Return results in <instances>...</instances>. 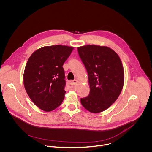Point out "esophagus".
Returning <instances> with one entry per match:
<instances>
[{"instance_id":"1","label":"esophagus","mask_w":152,"mask_h":152,"mask_svg":"<svg viewBox=\"0 0 152 152\" xmlns=\"http://www.w3.org/2000/svg\"><path fill=\"white\" fill-rule=\"evenodd\" d=\"M77 85H78V81L77 80H73L69 82V83L67 85V87L69 89L76 90Z\"/></svg>"}]
</instances>
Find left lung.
Wrapping results in <instances>:
<instances>
[{"mask_svg":"<svg viewBox=\"0 0 152 152\" xmlns=\"http://www.w3.org/2000/svg\"><path fill=\"white\" fill-rule=\"evenodd\" d=\"M88 74L89 95L81 98L82 106L92 113L108 109L118 98L124 82L121 59L110 47L86 45L77 47Z\"/></svg>","mask_w":152,"mask_h":152,"instance_id":"8db88e82","label":"left lung"}]
</instances>
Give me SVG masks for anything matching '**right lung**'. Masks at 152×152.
<instances>
[{"label":"right lung","mask_w":152,"mask_h":152,"mask_svg":"<svg viewBox=\"0 0 152 152\" xmlns=\"http://www.w3.org/2000/svg\"><path fill=\"white\" fill-rule=\"evenodd\" d=\"M73 48L62 45L45 46L29 57L23 73V85L39 109L50 112L62 103L66 93L63 65Z\"/></svg>","instance_id":"right-lung-1"}]
</instances>
